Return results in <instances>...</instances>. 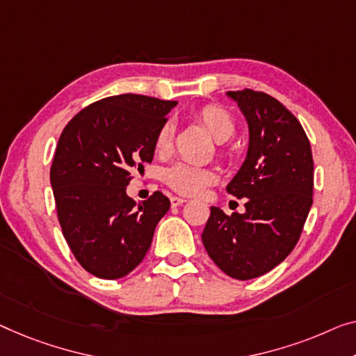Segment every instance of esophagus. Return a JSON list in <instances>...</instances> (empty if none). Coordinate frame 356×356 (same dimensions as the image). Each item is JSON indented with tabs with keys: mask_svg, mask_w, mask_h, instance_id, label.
I'll list each match as a JSON object with an SVG mask.
<instances>
[{
	"mask_svg": "<svg viewBox=\"0 0 356 356\" xmlns=\"http://www.w3.org/2000/svg\"><path fill=\"white\" fill-rule=\"evenodd\" d=\"M184 203H187V200H185V198H179V196H172V198H171L172 208H177V206L184 204Z\"/></svg>",
	"mask_w": 356,
	"mask_h": 356,
	"instance_id": "obj_1",
	"label": "esophagus"
}]
</instances>
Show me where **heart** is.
Wrapping results in <instances>:
<instances>
[{"label": "heart", "mask_w": 356, "mask_h": 356, "mask_svg": "<svg viewBox=\"0 0 356 356\" xmlns=\"http://www.w3.org/2000/svg\"><path fill=\"white\" fill-rule=\"evenodd\" d=\"M198 121L206 131L209 132L212 139L217 144H224L232 139L235 134L236 126L235 121L230 116L229 111L224 108L216 107V105H208L203 110H200ZM174 137V126L171 121H166L160 129H158L155 147L160 153H166L172 147ZM164 179L169 184V187L176 190L177 193L185 196H200L209 187L211 184L216 182V174L211 169L192 166V164L177 163L172 168H169Z\"/></svg>", "instance_id": "heart-1"}]
</instances>
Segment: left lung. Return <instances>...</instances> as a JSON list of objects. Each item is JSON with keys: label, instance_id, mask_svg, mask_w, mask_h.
<instances>
[{"label": "left lung", "instance_id": "left-lung-1", "mask_svg": "<svg viewBox=\"0 0 356 356\" xmlns=\"http://www.w3.org/2000/svg\"><path fill=\"white\" fill-rule=\"evenodd\" d=\"M241 110L249 129L245 163L227 185L248 198L243 214L211 206L201 235L217 267L251 280L284 261L299 241L312 208L314 158L304 127L283 104L252 89L225 94Z\"/></svg>", "mask_w": 356, "mask_h": 356}]
</instances>
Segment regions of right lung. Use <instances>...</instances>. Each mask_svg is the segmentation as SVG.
I'll use <instances>...</instances> for the list:
<instances>
[{
	"instance_id": "obj_1",
	"label": "right lung",
	"mask_w": 356,
	"mask_h": 356,
	"mask_svg": "<svg viewBox=\"0 0 356 356\" xmlns=\"http://www.w3.org/2000/svg\"><path fill=\"white\" fill-rule=\"evenodd\" d=\"M174 100L121 94L83 108L63 129L51 166L57 216L73 256L104 280L123 278L144 261L169 211L155 192L136 208L126 193L152 163L158 129Z\"/></svg>"
}]
</instances>
